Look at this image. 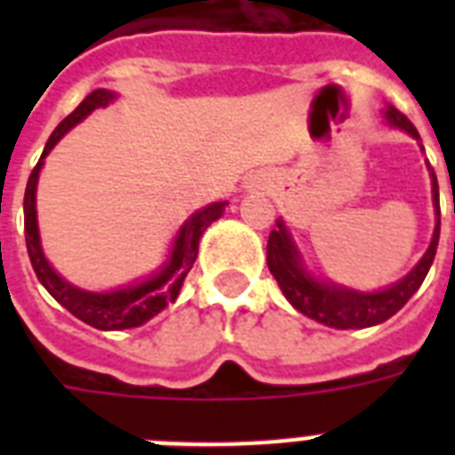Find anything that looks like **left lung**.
I'll use <instances>...</instances> for the list:
<instances>
[{"mask_svg": "<svg viewBox=\"0 0 455 455\" xmlns=\"http://www.w3.org/2000/svg\"><path fill=\"white\" fill-rule=\"evenodd\" d=\"M382 113H385V120H387L389 127L406 132L409 137L420 141V134H418L416 127L395 106H387ZM427 170H430L432 179V203H435V210H437V224H435L430 248L425 250L420 262L402 281H396V283L387 285L382 291L361 292L354 291V288H347V285L316 278L307 269L302 252L292 241V234L285 227V221H276V228L271 231L269 243H267V264H269V271L276 278L278 288L283 291L285 299L299 314L314 318L318 323L331 325V328H339V331L371 328V325H378L382 321H387L389 316H395L396 311L413 298V292L423 285L425 276H427V271L435 262L439 245V184L437 174H435L430 164H427Z\"/></svg>", "mask_w": 455, "mask_h": 455, "instance_id": "obj_1", "label": "left lung"}]
</instances>
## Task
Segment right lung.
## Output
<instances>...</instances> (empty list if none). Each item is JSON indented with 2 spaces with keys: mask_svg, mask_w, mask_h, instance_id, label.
<instances>
[{
  "mask_svg": "<svg viewBox=\"0 0 455 455\" xmlns=\"http://www.w3.org/2000/svg\"><path fill=\"white\" fill-rule=\"evenodd\" d=\"M117 99L116 92L110 89H94L63 123L52 132V137L46 141L44 151L39 163L35 164L28 186H25L23 198V212H25V245H28V255H30L32 269L37 274L39 283L44 285L49 295H52L60 307H66L73 316H77L84 323L94 325L99 331H124V328H139L146 321H151L160 311L179 298V291L184 285L186 274L191 271L196 257H198V243L200 235L205 234V228L217 221L227 210V200L224 203H210L203 210L188 217L181 224V228L174 235V243L170 248L167 262L151 276L137 283L116 288V291L92 292L82 291L77 285L68 283L66 278L56 274L49 259L44 257L42 241H39V227H37V181L44 157L52 153V148L59 144L60 139L66 137L68 132L73 130L75 124H80L89 113L96 108H106L108 103Z\"/></svg>",
  "mask_w": 455,
  "mask_h": 455,
  "instance_id": "right-lung-1",
  "label": "right lung"
}]
</instances>
